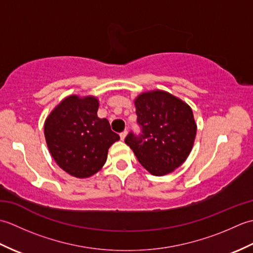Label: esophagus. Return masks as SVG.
Here are the masks:
<instances>
[{
	"label": "esophagus",
	"mask_w": 253,
	"mask_h": 253,
	"mask_svg": "<svg viewBox=\"0 0 253 253\" xmlns=\"http://www.w3.org/2000/svg\"><path fill=\"white\" fill-rule=\"evenodd\" d=\"M127 133H128V131H127V130H124L123 132H121V139H122V140H125V138H126V136H127Z\"/></svg>",
	"instance_id": "esophagus-1"
}]
</instances>
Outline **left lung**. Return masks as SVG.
Wrapping results in <instances>:
<instances>
[{"label": "left lung", "instance_id": "1", "mask_svg": "<svg viewBox=\"0 0 253 253\" xmlns=\"http://www.w3.org/2000/svg\"><path fill=\"white\" fill-rule=\"evenodd\" d=\"M135 106L141 133L129 132L125 143L149 173H171L185 162L195 142L197 124L191 107L162 90L139 94Z\"/></svg>", "mask_w": 253, "mask_h": 253}]
</instances>
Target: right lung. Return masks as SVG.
<instances>
[{
  "mask_svg": "<svg viewBox=\"0 0 253 253\" xmlns=\"http://www.w3.org/2000/svg\"><path fill=\"white\" fill-rule=\"evenodd\" d=\"M99 100L69 95L55 106L44 123V136L56 164L77 178H87L106 162L109 148L120 136L109 121L98 117Z\"/></svg>",
  "mask_w": 253,
  "mask_h": 253,
  "instance_id": "1",
  "label": "right lung"
}]
</instances>
